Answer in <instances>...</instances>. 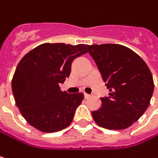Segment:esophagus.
Returning a JSON list of instances; mask_svg holds the SVG:
<instances>
[{"instance_id": "1", "label": "esophagus", "mask_w": 158, "mask_h": 158, "mask_svg": "<svg viewBox=\"0 0 158 158\" xmlns=\"http://www.w3.org/2000/svg\"><path fill=\"white\" fill-rule=\"evenodd\" d=\"M84 95H85V99H88V98H90V96H91L90 94H85V93L84 94Z\"/></svg>"}]
</instances>
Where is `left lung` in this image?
<instances>
[{"mask_svg":"<svg viewBox=\"0 0 158 158\" xmlns=\"http://www.w3.org/2000/svg\"><path fill=\"white\" fill-rule=\"evenodd\" d=\"M102 81L110 91L102 107L92 111L96 123L107 130H124L148 109L154 82L148 66L130 48L118 44L87 46Z\"/></svg>","mask_w":158,"mask_h":158,"instance_id":"1","label":"left lung"}]
</instances>
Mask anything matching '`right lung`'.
<instances>
[{
  "label": "right lung",
  "mask_w": 158,
  "mask_h": 158,
  "mask_svg": "<svg viewBox=\"0 0 158 158\" xmlns=\"http://www.w3.org/2000/svg\"><path fill=\"white\" fill-rule=\"evenodd\" d=\"M87 51L84 44L46 43L19 61L12 78V93L20 113L32 127L56 132L71 124L84 94L62 92L59 85L69 77L73 60Z\"/></svg>",
  "instance_id": "right-lung-1"
}]
</instances>
